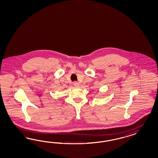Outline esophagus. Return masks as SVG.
<instances>
[{"label":"esophagus","instance_id":"1","mask_svg":"<svg viewBox=\"0 0 158 158\" xmlns=\"http://www.w3.org/2000/svg\"><path fill=\"white\" fill-rule=\"evenodd\" d=\"M73 85L75 87H79L80 86L79 83L77 82V81H74L73 82Z\"/></svg>","mask_w":158,"mask_h":158}]
</instances>
